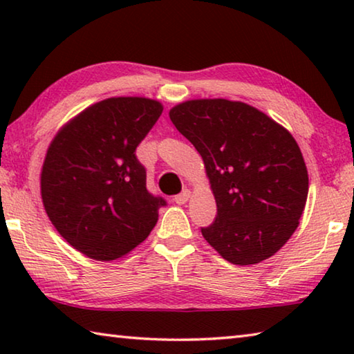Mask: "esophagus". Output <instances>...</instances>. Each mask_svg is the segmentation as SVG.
<instances>
[{"mask_svg": "<svg viewBox=\"0 0 354 354\" xmlns=\"http://www.w3.org/2000/svg\"><path fill=\"white\" fill-rule=\"evenodd\" d=\"M190 198V190L189 189H184L181 194H178L173 201L176 203V205H184V203H187V200Z\"/></svg>", "mask_w": 354, "mask_h": 354, "instance_id": "obj_1", "label": "esophagus"}]
</instances>
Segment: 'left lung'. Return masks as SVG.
<instances>
[{"label": "left lung", "instance_id": "obj_1", "mask_svg": "<svg viewBox=\"0 0 354 354\" xmlns=\"http://www.w3.org/2000/svg\"><path fill=\"white\" fill-rule=\"evenodd\" d=\"M170 120L205 160L217 217L203 237L231 263L273 256L295 232L308 170L290 133L266 113L227 100H194Z\"/></svg>", "mask_w": 354, "mask_h": 354}]
</instances>
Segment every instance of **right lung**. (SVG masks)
I'll list each match as a JSON object with an SVG mask.
<instances>
[{
    "label": "right lung",
    "mask_w": 354,
    "mask_h": 354,
    "mask_svg": "<svg viewBox=\"0 0 354 354\" xmlns=\"http://www.w3.org/2000/svg\"><path fill=\"white\" fill-rule=\"evenodd\" d=\"M160 113V103L148 98L100 101L48 148L40 179L45 211L59 234L92 259L129 253L167 206L147 189V169L136 156Z\"/></svg>",
    "instance_id": "1"
}]
</instances>
